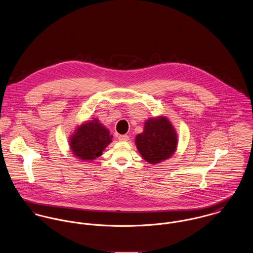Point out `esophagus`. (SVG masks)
Here are the masks:
<instances>
[{
  "instance_id": "1",
  "label": "esophagus",
  "mask_w": 253,
  "mask_h": 253,
  "mask_svg": "<svg viewBox=\"0 0 253 253\" xmlns=\"http://www.w3.org/2000/svg\"><path fill=\"white\" fill-rule=\"evenodd\" d=\"M118 140H121V141H127V140H129V136H127V135H120L118 137Z\"/></svg>"
}]
</instances>
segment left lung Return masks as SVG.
Listing matches in <instances>:
<instances>
[{
    "label": "left lung",
    "instance_id": "obj_1",
    "mask_svg": "<svg viewBox=\"0 0 253 253\" xmlns=\"http://www.w3.org/2000/svg\"><path fill=\"white\" fill-rule=\"evenodd\" d=\"M136 145L146 162L160 163L169 159L175 151V130L165 116L150 118L145 121L143 132L136 137Z\"/></svg>",
    "mask_w": 253,
    "mask_h": 253
}]
</instances>
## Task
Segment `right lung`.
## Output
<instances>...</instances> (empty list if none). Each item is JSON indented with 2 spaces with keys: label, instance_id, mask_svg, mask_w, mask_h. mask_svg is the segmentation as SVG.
Here are the masks:
<instances>
[{
  "label": "right lung",
  "instance_id": "add662e5",
  "mask_svg": "<svg viewBox=\"0 0 253 253\" xmlns=\"http://www.w3.org/2000/svg\"><path fill=\"white\" fill-rule=\"evenodd\" d=\"M112 138L110 131L98 119H94L77 128L70 138V146L75 156L91 161L102 155Z\"/></svg>",
  "mask_w": 253,
  "mask_h": 253
}]
</instances>
